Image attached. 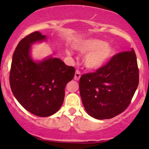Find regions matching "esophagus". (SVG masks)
Here are the masks:
<instances>
[{
  "label": "esophagus",
  "instance_id": "esophagus-1",
  "mask_svg": "<svg viewBox=\"0 0 149 149\" xmlns=\"http://www.w3.org/2000/svg\"><path fill=\"white\" fill-rule=\"evenodd\" d=\"M80 75L81 73L79 71H76V73H75V76H74V80H79L80 78Z\"/></svg>",
  "mask_w": 149,
  "mask_h": 149
}]
</instances>
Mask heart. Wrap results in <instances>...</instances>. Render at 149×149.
<instances>
[{"mask_svg":"<svg viewBox=\"0 0 149 149\" xmlns=\"http://www.w3.org/2000/svg\"><path fill=\"white\" fill-rule=\"evenodd\" d=\"M73 48L81 53H86L83 64L89 70H98L104 67L115 54V47L110 43L97 38L81 40L75 42ZM69 55L71 53L67 52Z\"/></svg>","mask_w":149,"mask_h":149,"instance_id":"heart-1","label":"heart"}]
</instances>
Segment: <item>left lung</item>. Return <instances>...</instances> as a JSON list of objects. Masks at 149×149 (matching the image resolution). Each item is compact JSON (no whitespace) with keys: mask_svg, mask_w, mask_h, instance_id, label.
Returning a JSON list of instances; mask_svg holds the SVG:
<instances>
[{"mask_svg":"<svg viewBox=\"0 0 149 149\" xmlns=\"http://www.w3.org/2000/svg\"><path fill=\"white\" fill-rule=\"evenodd\" d=\"M139 85L134 50L120 52L96 72L83 75L80 95L85 111L98 120L110 119L123 112Z\"/></svg>","mask_w":149,"mask_h":149,"instance_id":"left-lung-1","label":"left lung"}]
</instances>
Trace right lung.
Instances as JSON below:
<instances>
[{"label": "right lung", "instance_id": "right-lung-1", "mask_svg": "<svg viewBox=\"0 0 149 149\" xmlns=\"http://www.w3.org/2000/svg\"><path fill=\"white\" fill-rule=\"evenodd\" d=\"M47 36L39 31L19 42L12 60L10 84L16 100L26 110L40 117L52 116L59 110L65 87L74 77L75 69L52 56L34 60L31 45L45 42Z\"/></svg>", "mask_w": 149, "mask_h": 149}]
</instances>
